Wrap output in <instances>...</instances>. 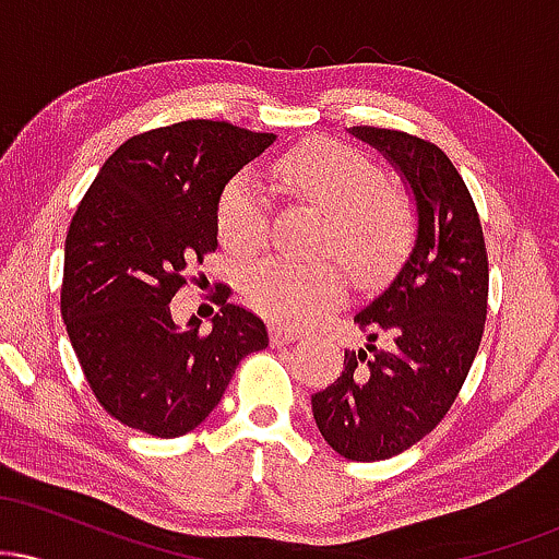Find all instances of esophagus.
<instances>
[{"label":"esophagus","instance_id":"34e87169","mask_svg":"<svg viewBox=\"0 0 559 559\" xmlns=\"http://www.w3.org/2000/svg\"><path fill=\"white\" fill-rule=\"evenodd\" d=\"M299 333L297 331H288L284 325H271V344L273 346H284V344H292L297 342Z\"/></svg>","mask_w":559,"mask_h":559}]
</instances>
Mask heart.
I'll return each mask as SVG.
<instances>
[{
	"label": "heart",
	"mask_w": 559,
	"mask_h": 559,
	"mask_svg": "<svg viewBox=\"0 0 559 559\" xmlns=\"http://www.w3.org/2000/svg\"><path fill=\"white\" fill-rule=\"evenodd\" d=\"M275 189L288 202L325 215L316 252L336 254L357 284L378 286L391 278L418 236L413 199L386 183L362 152L336 141H310L271 165ZM217 236L230 252L249 254L267 239V202L249 176H234L217 197ZM243 294L262 316L286 325L316 323L346 297L338 262H294L271 258L243 273Z\"/></svg>",
	"instance_id": "obj_1"
}]
</instances>
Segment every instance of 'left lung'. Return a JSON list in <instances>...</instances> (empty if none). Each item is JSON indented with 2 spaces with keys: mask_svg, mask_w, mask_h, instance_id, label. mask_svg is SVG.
Instances as JSON below:
<instances>
[{
  "mask_svg": "<svg viewBox=\"0 0 559 559\" xmlns=\"http://www.w3.org/2000/svg\"><path fill=\"white\" fill-rule=\"evenodd\" d=\"M352 136L400 170L418 213L402 271L355 316L370 344L346 352L342 376L312 394L333 452L376 463L431 433L457 400L484 336L489 258L471 191L439 146L373 126H355Z\"/></svg>",
  "mask_w": 559,
  "mask_h": 559,
  "instance_id": "1",
  "label": "left lung"
}]
</instances>
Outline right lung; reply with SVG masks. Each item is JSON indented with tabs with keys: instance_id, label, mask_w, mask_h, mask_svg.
<instances>
[{
	"instance_id": "obj_1",
	"label": "right lung",
	"mask_w": 559,
	"mask_h": 559,
	"mask_svg": "<svg viewBox=\"0 0 559 559\" xmlns=\"http://www.w3.org/2000/svg\"><path fill=\"white\" fill-rule=\"evenodd\" d=\"M275 133L183 120L131 136L107 157L66 239L60 310L96 402L159 439L207 418L243 357L267 346L265 323L217 292L213 329H178L170 299L186 265L217 247V197Z\"/></svg>"
}]
</instances>
